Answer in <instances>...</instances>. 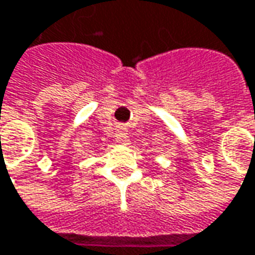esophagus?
Instances as JSON below:
<instances>
[{"instance_id": "esophagus-1", "label": "esophagus", "mask_w": 255, "mask_h": 255, "mask_svg": "<svg viewBox=\"0 0 255 255\" xmlns=\"http://www.w3.org/2000/svg\"><path fill=\"white\" fill-rule=\"evenodd\" d=\"M128 137H129V136H128V133L125 130L119 131V134H118V140L122 141V143H126V141H128Z\"/></svg>"}]
</instances>
